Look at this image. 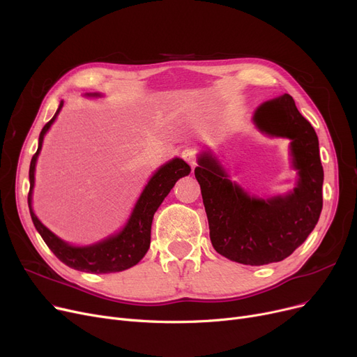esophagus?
Wrapping results in <instances>:
<instances>
[{
	"instance_id": "34e87169",
	"label": "esophagus",
	"mask_w": 357,
	"mask_h": 357,
	"mask_svg": "<svg viewBox=\"0 0 357 357\" xmlns=\"http://www.w3.org/2000/svg\"><path fill=\"white\" fill-rule=\"evenodd\" d=\"M182 159L190 163L191 166H195L197 165V149L195 147H185L181 153Z\"/></svg>"
}]
</instances>
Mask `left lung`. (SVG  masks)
<instances>
[{
	"label": "left lung",
	"mask_w": 357,
	"mask_h": 357,
	"mask_svg": "<svg viewBox=\"0 0 357 357\" xmlns=\"http://www.w3.org/2000/svg\"><path fill=\"white\" fill-rule=\"evenodd\" d=\"M254 121L268 135L290 138L296 188L286 197L258 199L231 183L210 154L195 167L206 207L210 239L220 255L245 266L287 258L314 230L322 210L324 170L318 137L290 95L262 103Z\"/></svg>",
	"instance_id": "left-lung-1"
}]
</instances>
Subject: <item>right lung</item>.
Masks as SVG:
<instances>
[{
  "instance_id": "obj_1",
  "label": "right lung",
  "mask_w": 357,
  "mask_h": 357,
  "mask_svg": "<svg viewBox=\"0 0 357 357\" xmlns=\"http://www.w3.org/2000/svg\"><path fill=\"white\" fill-rule=\"evenodd\" d=\"M63 102L59 103V107L54 118L45 123V127L39 135V147L33 154L32 162H30L29 169V179H30V190L27 195V203L30 215H32L33 225L39 235L48 245L54 255L63 261L66 266L86 273H115L127 270L135 266L140 261L150 246V235H151V222L153 215L162 204L165 197L174 188L176 181L191 172V167L185 163L182 159H174L169 163L163 165L153 178L146 185L144 191L138 198L135 208L130 217L127 226L116 236H112L103 242H99L91 246L75 248L64 241L56 238L51 230L46 229L32 210V190L35 185V166L38 154L42 149L43 135L50 130L51 123L55 121L58 112L63 107Z\"/></svg>"
}]
</instances>
